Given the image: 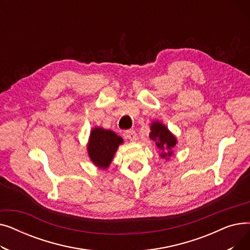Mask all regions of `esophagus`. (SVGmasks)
<instances>
[{
	"mask_svg": "<svg viewBox=\"0 0 250 250\" xmlns=\"http://www.w3.org/2000/svg\"><path fill=\"white\" fill-rule=\"evenodd\" d=\"M125 137L132 142H136L138 140V135L135 130H126L125 133Z\"/></svg>",
	"mask_w": 250,
	"mask_h": 250,
	"instance_id": "1",
	"label": "esophagus"
}]
</instances>
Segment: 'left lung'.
Masks as SVG:
<instances>
[{"label": "left lung", "instance_id": "obj_1", "mask_svg": "<svg viewBox=\"0 0 250 250\" xmlns=\"http://www.w3.org/2000/svg\"><path fill=\"white\" fill-rule=\"evenodd\" d=\"M150 138L155 142L156 147L161 151V158H170L172 156V149L175 147L177 140L169 132V129L160 122H154L151 125Z\"/></svg>", "mask_w": 250, "mask_h": 250}]
</instances>
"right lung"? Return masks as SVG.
Masks as SVG:
<instances>
[{
	"label": "right lung",
	"mask_w": 250,
	"mask_h": 250,
	"mask_svg": "<svg viewBox=\"0 0 250 250\" xmlns=\"http://www.w3.org/2000/svg\"><path fill=\"white\" fill-rule=\"evenodd\" d=\"M123 143V138L110 129L102 127L93 128L91 130L87 146L91 161L97 167L106 169L110 165L118 146Z\"/></svg>",
	"instance_id": "right-lung-1"
}]
</instances>
